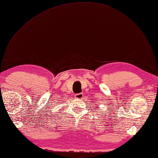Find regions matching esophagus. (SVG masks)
I'll use <instances>...</instances> for the list:
<instances>
[{
	"label": "esophagus",
	"instance_id": "34e87169",
	"mask_svg": "<svg viewBox=\"0 0 158 158\" xmlns=\"http://www.w3.org/2000/svg\"><path fill=\"white\" fill-rule=\"evenodd\" d=\"M74 97L76 98V99H82V97H83V94H82V93L76 94Z\"/></svg>",
	"mask_w": 158,
	"mask_h": 158
}]
</instances>
